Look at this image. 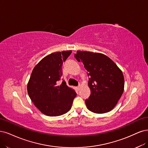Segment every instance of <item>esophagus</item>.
Here are the masks:
<instances>
[{"label": "esophagus", "mask_w": 148, "mask_h": 148, "mask_svg": "<svg viewBox=\"0 0 148 148\" xmlns=\"http://www.w3.org/2000/svg\"><path fill=\"white\" fill-rule=\"evenodd\" d=\"M80 88H81V85H79V86L77 87V89H78V90H80Z\"/></svg>", "instance_id": "1"}]
</instances>
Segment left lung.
Segmentation results:
<instances>
[{"label": "left lung", "instance_id": "8db88e82", "mask_svg": "<svg viewBox=\"0 0 148 148\" xmlns=\"http://www.w3.org/2000/svg\"><path fill=\"white\" fill-rule=\"evenodd\" d=\"M87 71L91 95L85 101L87 109L103 114L116 106L124 90L122 71L108 56L100 53L77 51L74 55Z\"/></svg>", "mask_w": 148, "mask_h": 148}]
</instances>
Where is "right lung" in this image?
<instances>
[{
	"label": "right lung",
	"mask_w": 148,
	"mask_h": 148,
	"mask_svg": "<svg viewBox=\"0 0 148 148\" xmlns=\"http://www.w3.org/2000/svg\"><path fill=\"white\" fill-rule=\"evenodd\" d=\"M71 53V50L52 53L42 58L32 71L27 93L34 106L46 116L55 117L68 112L77 95L64 80L58 84L63 75L62 64Z\"/></svg>",
	"instance_id": "1"
}]
</instances>
